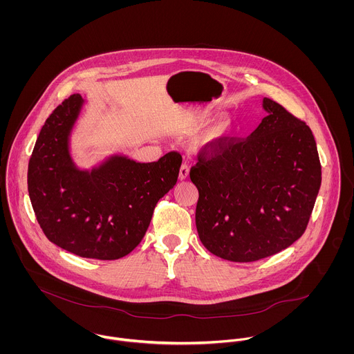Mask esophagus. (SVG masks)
<instances>
[{"mask_svg": "<svg viewBox=\"0 0 354 354\" xmlns=\"http://www.w3.org/2000/svg\"><path fill=\"white\" fill-rule=\"evenodd\" d=\"M188 176H189V166L187 163H183L180 167L178 177H180V180H185V178H188Z\"/></svg>", "mask_w": 354, "mask_h": 354, "instance_id": "esophagus-1", "label": "esophagus"}]
</instances>
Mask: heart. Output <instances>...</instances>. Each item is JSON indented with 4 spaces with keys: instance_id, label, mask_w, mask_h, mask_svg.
Returning a JSON list of instances; mask_svg holds the SVG:
<instances>
[{
    "instance_id": "obj_1",
    "label": "heart",
    "mask_w": 354,
    "mask_h": 354,
    "mask_svg": "<svg viewBox=\"0 0 354 354\" xmlns=\"http://www.w3.org/2000/svg\"><path fill=\"white\" fill-rule=\"evenodd\" d=\"M223 128L225 127H222V128H218V129H215V131H211V132H208V133H205L204 136H203L202 139H199V142H198V145H205V143H209V142H212V140H215L218 136H221V133L223 132Z\"/></svg>"
}]
</instances>
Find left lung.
Masks as SVG:
<instances>
[{"instance_id": "8db88e82", "label": "left lung", "mask_w": 354, "mask_h": 354, "mask_svg": "<svg viewBox=\"0 0 354 354\" xmlns=\"http://www.w3.org/2000/svg\"><path fill=\"white\" fill-rule=\"evenodd\" d=\"M263 109L268 114L248 138L218 139L189 173L199 239L230 261H256L297 241L322 184L309 127L270 98Z\"/></svg>"}]
</instances>
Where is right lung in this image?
<instances>
[{
  "label": "right lung",
  "instance_id": "1",
  "mask_svg": "<svg viewBox=\"0 0 354 354\" xmlns=\"http://www.w3.org/2000/svg\"><path fill=\"white\" fill-rule=\"evenodd\" d=\"M79 94L58 104L28 162V194L37 221L57 247L80 257L115 260L143 240L158 201L177 183V151L140 163L113 155L91 171L79 170L69 135L83 106Z\"/></svg>",
  "mask_w": 354,
  "mask_h": 354
}]
</instances>
